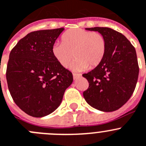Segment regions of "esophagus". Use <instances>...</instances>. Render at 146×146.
Instances as JSON below:
<instances>
[{"label":"esophagus","mask_w":146,"mask_h":146,"mask_svg":"<svg viewBox=\"0 0 146 146\" xmlns=\"http://www.w3.org/2000/svg\"><path fill=\"white\" fill-rule=\"evenodd\" d=\"M80 77H81V74H74V73H73V78H74V80H77V79L80 78Z\"/></svg>","instance_id":"obj_1"}]
</instances>
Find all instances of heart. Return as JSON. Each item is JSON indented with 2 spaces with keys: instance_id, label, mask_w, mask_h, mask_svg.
<instances>
[{
  "instance_id": "b5f03b06",
  "label": "heart",
  "mask_w": 146,
  "mask_h": 146,
  "mask_svg": "<svg viewBox=\"0 0 146 146\" xmlns=\"http://www.w3.org/2000/svg\"><path fill=\"white\" fill-rule=\"evenodd\" d=\"M62 42H56L52 47L55 59L64 68H68L74 56L72 69L81 71L98 66L105 56L106 42L98 33L82 29H72L64 33Z\"/></svg>"
}]
</instances>
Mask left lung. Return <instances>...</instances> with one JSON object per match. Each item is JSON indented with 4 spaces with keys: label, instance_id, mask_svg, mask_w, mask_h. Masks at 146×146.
I'll return each mask as SVG.
<instances>
[{
    "label": "left lung",
    "instance_id": "1",
    "mask_svg": "<svg viewBox=\"0 0 146 146\" xmlns=\"http://www.w3.org/2000/svg\"><path fill=\"white\" fill-rule=\"evenodd\" d=\"M86 29L98 32L105 37L106 50L101 64L82 74L89 82L83 96L95 109L113 111L126 104L135 88L139 74L135 49L125 35L111 28Z\"/></svg>",
    "mask_w": 146,
    "mask_h": 146
}]
</instances>
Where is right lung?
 <instances>
[{
	"label": "right lung",
	"instance_id": "add662e5",
	"mask_svg": "<svg viewBox=\"0 0 146 146\" xmlns=\"http://www.w3.org/2000/svg\"><path fill=\"white\" fill-rule=\"evenodd\" d=\"M64 29L32 32L9 55L8 88L15 104L29 116L42 117L54 111L73 82L72 72L61 66L52 53V47Z\"/></svg>",
	"mask_w": 146,
	"mask_h": 146
}]
</instances>
